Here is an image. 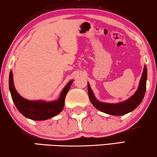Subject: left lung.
<instances>
[{"label": "left lung", "mask_w": 157, "mask_h": 157, "mask_svg": "<svg viewBox=\"0 0 157 157\" xmlns=\"http://www.w3.org/2000/svg\"><path fill=\"white\" fill-rule=\"evenodd\" d=\"M147 78V67L144 66V71L141 77L140 81V86L137 91L131 98L127 101L122 102L120 103L110 104L102 103L97 101L95 98L91 88L90 87L89 83H88V91L89 99L95 108L102 112L113 115H124L131 111L135 110L140 105L141 102L144 98L145 91H146V84Z\"/></svg>", "instance_id": "obj_1"}]
</instances>
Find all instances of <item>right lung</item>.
<instances>
[{"mask_svg":"<svg viewBox=\"0 0 157 157\" xmlns=\"http://www.w3.org/2000/svg\"><path fill=\"white\" fill-rule=\"evenodd\" d=\"M73 81L67 83L61 93L57 101L52 102L31 101L25 99L18 94L13 84L12 71L9 76V88L15 106L25 117L33 120H44L53 117L62 112L64 107V100Z\"/></svg>","mask_w":157,"mask_h":157,"instance_id":"1","label":"right lung"}]
</instances>
